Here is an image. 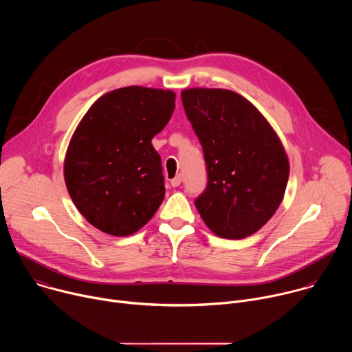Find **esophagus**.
<instances>
[{
    "label": "esophagus",
    "instance_id": "34e87169",
    "mask_svg": "<svg viewBox=\"0 0 352 352\" xmlns=\"http://www.w3.org/2000/svg\"><path fill=\"white\" fill-rule=\"evenodd\" d=\"M181 182H182V175L181 174H178V175H175L171 181H170V184L175 188V186H179L181 185Z\"/></svg>",
    "mask_w": 352,
    "mask_h": 352
}]
</instances>
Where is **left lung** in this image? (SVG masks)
I'll list each match as a JSON object with an SVG mask.
<instances>
[{"mask_svg":"<svg viewBox=\"0 0 352 352\" xmlns=\"http://www.w3.org/2000/svg\"><path fill=\"white\" fill-rule=\"evenodd\" d=\"M185 114L204 148L208 182L195 199L219 236L261 230L280 206L289 175L284 147L256 107L226 89H186Z\"/></svg>","mask_w":352,"mask_h":352,"instance_id":"1","label":"left lung"}]
</instances>
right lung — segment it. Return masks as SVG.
Segmentation results:
<instances>
[{
    "instance_id": "obj_1",
    "label": "right lung",
    "mask_w": 352,
    "mask_h": 352,
    "mask_svg": "<svg viewBox=\"0 0 352 352\" xmlns=\"http://www.w3.org/2000/svg\"><path fill=\"white\" fill-rule=\"evenodd\" d=\"M174 109L170 90L128 86L100 97L82 118L64 177L72 202L100 231L131 235L160 208L164 175L152 139Z\"/></svg>"
}]
</instances>
